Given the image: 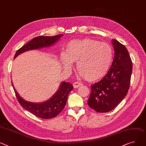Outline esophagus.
Here are the masks:
<instances>
[{"mask_svg":"<svg viewBox=\"0 0 146 146\" xmlns=\"http://www.w3.org/2000/svg\"><path fill=\"white\" fill-rule=\"evenodd\" d=\"M82 85H83V83H80V82H74V83H73V86H74V88H77V87H80V86H82Z\"/></svg>","mask_w":146,"mask_h":146,"instance_id":"34e87169","label":"esophagus"}]
</instances>
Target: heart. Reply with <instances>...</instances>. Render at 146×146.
Instances as JSON below:
<instances>
[{
    "mask_svg": "<svg viewBox=\"0 0 146 146\" xmlns=\"http://www.w3.org/2000/svg\"><path fill=\"white\" fill-rule=\"evenodd\" d=\"M113 59L110 44L90 38L73 40L67 43L66 54H62L63 65L70 69L77 62V70L89 82L102 79L108 73Z\"/></svg>",
    "mask_w": 146,
    "mask_h": 146,
    "instance_id": "1",
    "label": "heart"
}]
</instances>
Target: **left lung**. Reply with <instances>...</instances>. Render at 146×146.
<instances>
[{
	"label": "left lung",
	"mask_w": 146,
	"mask_h": 146,
	"mask_svg": "<svg viewBox=\"0 0 146 146\" xmlns=\"http://www.w3.org/2000/svg\"><path fill=\"white\" fill-rule=\"evenodd\" d=\"M114 56L108 73L99 82L91 85L87 101L90 108L98 113L110 111L127 95L132 73V61L124 45L112 40Z\"/></svg>",
	"instance_id": "obj_1"
}]
</instances>
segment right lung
I'll return each mask as SVG.
<instances>
[{
    "mask_svg": "<svg viewBox=\"0 0 146 146\" xmlns=\"http://www.w3.org/2000/svg\"><path fill=\"white\" fill-rule=\"evenodd\" d=\"M62 36L63 35H58L54 36H40L35 37L16 51L14 59L25 52L49 47L59 40ZM12 84L13 86L12 83ZM13 89L19 103L25 109L32 113L37 117L48 119L56 117L63 110L67 100L68 94L73 89V86L69 82H62L59 90L52 98L47 101L41 103H34L25 100L19 95L14 87Z\"/></svg>",
    "mask_w": 146,
    "mask_h": 146,
    "instance_id": "obj_1",
    "label": "right lung"
}]
</instances>
